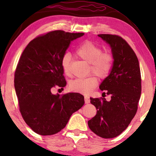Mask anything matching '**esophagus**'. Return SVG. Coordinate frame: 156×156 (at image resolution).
Instances as JSON below:
<instances>
[{"label": "esophagus", "mask_w": 156, "mask_h": 156, "mask_svg": "<svg viewBox=\"0 0 156 156\" xmlns=\"http://www.w3.org/2000/svg\"><path fill=\"white\" fill-rule=\"evenodd\" d=\"M84 101H85V103H90V98L88 96L84 97Z\"/></svg>", "instance_id": "esophagus-1"}]
</instances>
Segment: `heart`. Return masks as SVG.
Here are the masks:
<instances>
[{"label":"heart","mask_w":156,"mask_h":156,"mask_svg":"<svg viewBox=\"0 0 156 156\" xmlns=\"http://www.w3.org/2000/svg\"><path fill=\"white\" fill-rule=\"evenodd\" d=\"M76 54L89 63V72L92 73L98 78L105 79L108 76L114 65V57L108 52H103L102 48L90 41L82 43L76 49ZM70 55L65 53L61 59V65L64 74L71 76ZM98 85V80L94 76L80 78L72 80L69 83V89L76 92L88 94Z\"/></svg>","instance_id":"1"}]
</instances>
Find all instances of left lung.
<instances>
[{
  "label": "left lung",
  "instance_id": "1",
  "mask_svg": "<svg viewBox=\"0 0 156 156\" xmlns=\"http://www.w3.org/2000/svg\"><path fill=\"white\" fill-rule=\"evenodd\" d=\"M98 37L110 44L114 60L110 74L100 86L101 90H105L103 94L111 95V101L90 98L97 114L88 125L96 135L111 139L122 133L136 114L141 92V72L136 55L124 39L104 34Z\"/></svg>",
  "mask_w": 156,
  "mask_h": 156
}]
</instances>
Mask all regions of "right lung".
<instances>
[{
  "label": "right lung",
  "instance_id": "add662e5",
  "mask_svg": "<svg viewBox=\"0 0 156 156\" xmlns=\"http://www.w3.org/2000/svg\"><path fill=\"white\" fill-rule=\"evenodd\" d=\"M83 34L58 30L39 35L20 58L15 73L20 112L26 124L39 135L61 131L84 104L79 93L52 94L53 88L63 89L67 84L61 59L71 41Z\"/></svg>",
  "mask_w": 156,
  "mask_h": 156
}]
</instances>
